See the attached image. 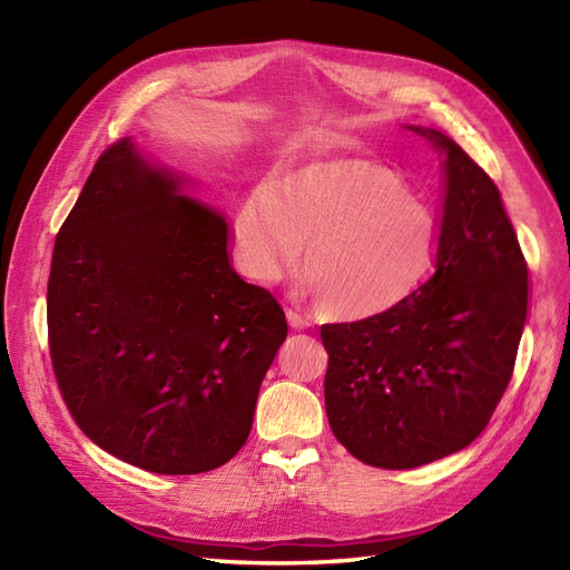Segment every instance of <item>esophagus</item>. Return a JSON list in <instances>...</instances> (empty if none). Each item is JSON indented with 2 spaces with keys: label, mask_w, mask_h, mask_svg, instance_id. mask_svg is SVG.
<instances>
[{
  "label": "esophagus",
  "mask_w": 570,
  "mask_h": 570,
  "mask_svg": "<svg viewBox=\"0 0 570 570\" xmlns=\"http://www.w3.org/2000/svg\"><path fill=\"white\" fill-rule=\"evenodd\" d=\"M286 318H288V325H292L294 331H304V328H308V325H311V321L306 316H301V313L294 311V308L286 311Z\"/></svg>",
  "instance_id": "obj_1"
}]
</instances>
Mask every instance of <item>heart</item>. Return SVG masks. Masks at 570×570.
<instances>
[{
  "instance_id": "obj_1",
  "label": "heart",
  "mask_w": 570,
  "mask_h": 570,
  "mask_svg": "<svg viewBox=\"0 0 570 570\" xmlns=\"http://www.w3.org/2000/svg\"><path fill=\"white\" fill-rule=\"evenodd\" d=\"M247 257L262 276L298 262L333 318H367L426 278L443 247L435 205L392 164L367 156L301 164L249 193L239 213Z\"/></svg>"
}]
</instances>
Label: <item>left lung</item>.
I'll list each match as a JSON object with an SVG mask.
<instances>
[{
  "mask_svg": "<svg viewBox=\"0 0 570 570\" xmlns=\"http://www.w3.org/2000/svg\"><path fill=\"white\" fill-rule=\"evenodd\" d=\"M443 247L435 272L377 316L328 323L325 411L357 460L411 470L463 451L512 380L529 301L527 259L492 178L441 131Z\"/></svg>",
  "mask_w": 570,
  "mask_h": 570,
  "instance_id": "8db88e82",
  "label": "left lung"
}]
</instances>
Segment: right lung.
I'll list each match as a JSON object with an SVG mask.
<instances>
[{"label": "right lung", "mask_w": 570, "mask_h": 570, "mask_svg": "<svg viewBox=\"0 0 570 570\" xmlns=\"http://www.w3.org/2000/svg\"><path fill=\"white\" fill-rule=\"evenodd\" d=\"M46 311L72 421L159 475L215 470L245 445L288 333L278 301L229 266L225 217L129 137L100 154L60 227Z\"/></svg>", "instance_id": "1"}]
</instances>
